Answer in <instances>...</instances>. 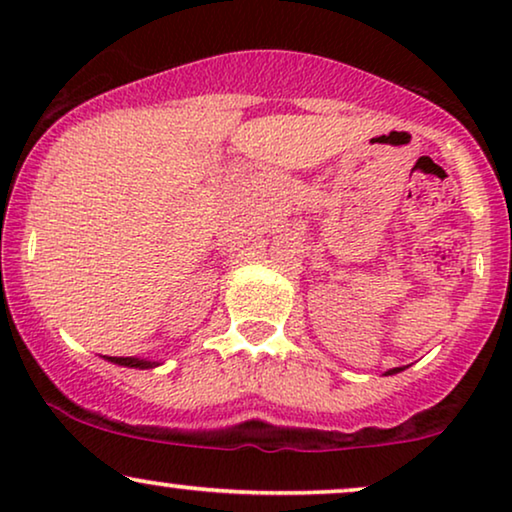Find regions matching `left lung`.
<instances>
[{"instance_id": "8db88e82", "label": "left lung", "mask_w": 512, "mask_h": 512, "mask_svg": "<svg viewBox=\"0 0 512 512\" xmlns=\"http://www.w3.org/2000/svg\"><path fill=\"white\" fill-rule=\"evenodd\" d=\"M403 368H391V370H387V375H394V373H401Z\"/></svg>"}]
</instances>
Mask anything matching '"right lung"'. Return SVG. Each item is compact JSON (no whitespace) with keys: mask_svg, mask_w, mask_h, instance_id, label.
<instances>
[{"mask_svg":"<svg viewBox=\"0 0 512 512\" xmlns=\"http://www.w3.org/2000/svg\"><path fill=\"white\" fill-rule=\"evenodd\" d=\"M107 361H111V363H118V366H125V368H139V370L156 368V366H158L156 361L135 359V356H107Z\"/></svg>","mask_w":512,"mask_h":512,"instance_id":"right-lung-1","label":"right lung"}]
</instances>
